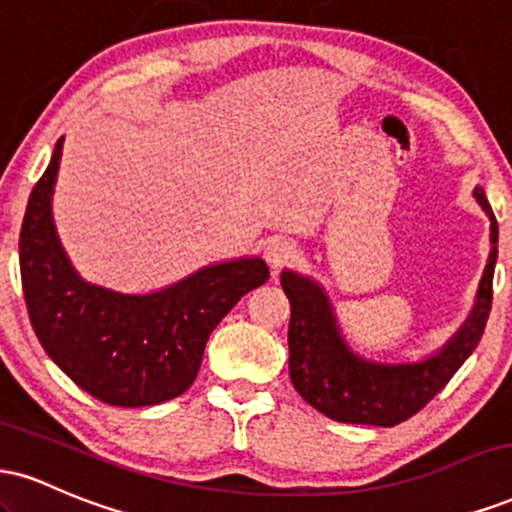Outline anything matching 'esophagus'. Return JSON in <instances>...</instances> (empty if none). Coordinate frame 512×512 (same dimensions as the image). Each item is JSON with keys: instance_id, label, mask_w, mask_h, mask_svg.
<instances>
[{"instance_id": "1", "label": "esophagus", "mask_w": 512, "mask_h": 512, "mask_svg": "<svg viewBox=\"0 0 512 512\" xmlns=\"http://www.w3.org/2000/svg\"><path fill=\"white\" fill-rule=\"evenodd\" d=\"M264 257H267V262L272 264L274 269H281L296 260L298 248L296 243H291V240L286 238H269L267 243H264Z\"/></svg>"}]
</instances>
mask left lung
<instances>
[{"instance_id": "8db88e82", "label": "left lung", "mask_w": 512, "mask_h": 512, "mask_svg": "<svg viewBox=\"0 0 512 512\" xmlns=\"http://www.w3.org/2000/svg\"><path fill=\"white\" fill-rule=\"evenodd\" d=\"M474 197L489 214L493 243L477 305L462 330L436 356L421 363L390 366L356 356L339 334L332 305L320 286L301 274H281V286L291 301V383L310 407L342 424L397 426L424 409L477 349L491 313L498 223L481 187L474 190Z\"/></svg>"}]
</instances>
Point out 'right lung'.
Returning <instances> with one entry per match:
<instances>
[{"label":"right lung","instance_id":"obj_1","mask_svg":"<svg viewBox=\"0 0 512 512\" xmlns=\"http://www.w3.org/2000/svg\"><path fill=\"white\" fill-rule=\"evenodd\" d=\"M62 139L28 197L19 236L21 286L45 354L88 395L149 407L195 383L209 334L245 293L269 279L260 257L199 269L168 289L125 296L74 272L52 223Z\"/></svg>","mask_w":512,"mask_h":512}]
</instances>
